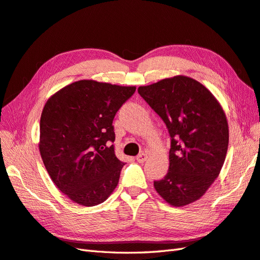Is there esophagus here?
Here are the masks:
<instances>
[{
  "mask_svg": "<svg viewBox=\"0 0 260 260\" xmlns=\"http://www.w3.org/2000/svg\"><path fill=\"white\" fill-rule=\"evenodd\" d=\"M147 159H148V155H147L146 153H144V152L138 154L137 157H136V160H137L139 163H144Z\"/></svg>",
  "mask_w": 260,
  "mask_h": 260,
  "instance_id": "1",
  "label": "esophagus"
}]
</instances>
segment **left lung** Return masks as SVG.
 <instances>
[{
  "label": "left lung",
  "instance_id": "8db88e82",
  "mask_svg": "<svg viewBox=\"0 0 260 260\" xmlns=\"http://www.w3.org/2000/svg\"><path fill=\"white\" fill-rule=\"evenodd\" d=\"M138 93L166 123L171 136L167 175L153 186L168 204L183 207L204 196L225 160L229 125L216 97L199 81L177 75Z\"/></svg>",
  "mask_w": 260,
  "mask_h": 260
}]
</instances>
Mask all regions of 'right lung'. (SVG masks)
<instances>
[{
	"mask_svg": "<svg viewBox=\"0 0 260 260\" xmlns=\"http://www.w3.org/2000/svg\"><path fill=\"white\" fill-rule=\"evenodd\" d=\"M135 86L78 80L52 94L40 118L43 165L63 194L85 207L112 194L124 162L114 152L113 118Z\"/></svg>",
	"mask_w": 260,
	"mask_h": 260,
	"instance_id": "add662e5",
	"label": "right lung"
}]
</instances>
